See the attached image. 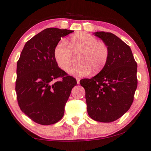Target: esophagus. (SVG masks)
<instances>
[{
    "label": "esophagus",
    "instance_id": "34e87169",
    "mask_svg": "<svg viewBox=\"0 0 151 151\" xmlns=\"http://www.w3.org/2000/svg\"><path fill=\"white\" fill-rule=\"evenodd\" d=\"M80 78H76V81H77V84H80Z\"/></svg>",
    "mask_w": 151,
    "mask_h": 151
}]
</instances>
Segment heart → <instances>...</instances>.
<instances>
[{
  "instance_id": "b5f03b06",
  "label": "heart",
  "mask_w": 151,
  "mask_h": 151,
  "mask_svg": "<svg viewBox=\"0 0 151 151\" xmlns=\"http://www.w3.org/2000/svg\"><path fill=\"white\" fill-rule=\"evenodd\" d=\"M78 54L79 63L68 70V73L77 77H84L91 71H100L107 63L109 49L102 41L86 32H79L70 37L69 44L65 40L58 43L54 49V58L60 67L66 71L73 60V55Z\"/></svg>"
}]
</instances>
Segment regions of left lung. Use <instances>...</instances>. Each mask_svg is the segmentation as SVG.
I'll list each match as a JSON object with an SVG mask.
<instances>
[{
  "instance_id": "obj_1",
  "label": "left lung",
  "mask_w": 151,
  "mask_h": 151,
  "mask_svg": "<svg viewBox=\"0 0 151 151\" xmlns=\"http://www.w3.org/2000/svg\"><path fill=\"white\" fill-rule=\"evenodd\" d=\"M93 34L109 49L107 63L98 74L80 81L85 89L87 112L91 118L111 122L127 113L133 102L137 86V65L129 45L109 32Z\"/></svg>"
}]
</instances>
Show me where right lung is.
<instances>
[{"label": "right lung", "instance_id": "obj_1", "mask_svg": "<svg viewBox=\"0 0 151 151\" xmlns=\"http://www.w3.org/2000/svg\"><path fill=\"white\" fill-rule=\"evenodd\" d=\"M73 31L47 28L26 42L17 63L16 91L20 109L35 122L50 125L60 120L76 80L59 68L55 47ZM62 77L60 81H55Z\"/></svg>", "mask_w": 151, "mask_h": 151}]
</instances>
